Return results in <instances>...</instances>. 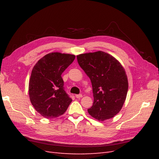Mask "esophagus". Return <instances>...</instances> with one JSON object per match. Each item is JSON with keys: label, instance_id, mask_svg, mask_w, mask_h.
<instances>
[{"label": "esophagus", "instance_id": "esophagus-1", "mask_svg": "<svg viewBox=\"0 0 159 159\" xmlns=\"http://www.w3.org/2000/svg\"><path fill=\"white\" fill-rule=\"evenodd\" d=\"M82 97H83L82 94H77V95H76V98H82Z\"/></svg>", "mask_w": 159, "mask_h": 159}]
</instances>
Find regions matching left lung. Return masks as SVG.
<instances>
[{
    "instance_id": "1",
    "label": "left lung",
    "mask_w": 159,
    "mask_h": 159,
    "mask_svg": "<svg viewBox=\"0 0 159 159\" xmlns=\"http://www.w3.org/2000/svg\"><path fill=\"white\" fill-rule=\"evenodd\" d=\"M76 57L92 85L93 103L88 113L98 121L113 117L122 108L128 92V79L123 66L102 51L80 54Z\"/></svg>"
}]
</instances>
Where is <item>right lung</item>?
<instances>
[{
  "mask_svg": "<svg viewBox=\"0 0 159 159\" xmlns=\"http://www.w3.org/2000/svg\"><path fill=\"white\" fill-rule=\"evenodd\" d=\"M74 59L75 55L70 54L51 52L33 67L29 83L30 100L47 119L61 116L72 101L64 90L61 74Z\"/></svg>",
  "mask_w": 159,
  "mask_h": 159,
  "instance_id": "1",
  "label": "right lung"
}]
</instances>
